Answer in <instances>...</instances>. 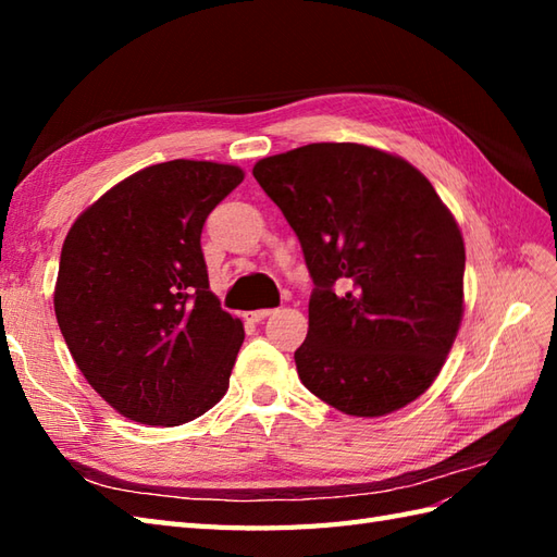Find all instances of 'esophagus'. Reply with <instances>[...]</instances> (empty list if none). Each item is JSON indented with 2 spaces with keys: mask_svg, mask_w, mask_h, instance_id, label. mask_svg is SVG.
<instances>
[{
  "mask_svg": "<svg viewBox=\"0 0 557 557\" xmlns=\"http://www.w3.org/2000/svg\"><path fill=\"white\" fill-rule=\"evenodd\" d=\"M275 311L272 309H258V311H251V313H246V321H253V323H258V321H265L268 315H272Z\"/></svg>",
  "mask_w": 557,
  "mask_h": 557,
  "instance_id": "obj_1",
  "label": "esophagus"
}]
</instances>
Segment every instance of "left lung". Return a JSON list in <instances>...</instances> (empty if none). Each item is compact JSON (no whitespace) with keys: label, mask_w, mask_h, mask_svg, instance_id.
Listing matches in <instances>:
<instances>
[{"label":"left lung","mask_w":557,"mask_h":557,"mask_svg":"<svg viewBox=\"0 0 557 557\" xmlns=\"http://www.w3.org/2000/svg\"><path fill=\"white\" fill-rule=\"evenodd\" d=\"M256 182L313 277L301 383L349 417H385L441 373L465 313V239L425 176L393 152L309 144Z\"/></svg>","instance_id":"1"}]
</instances>
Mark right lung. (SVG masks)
<instances>
[{
    "label": "right lung",
    "instance_id": "add662e5",
    "mask_svg": "<svg viewBox=\"0 0 557 557\" xmlns=\"http://www.w3.org/2000/svg\"><path fill=\"white\" fill-rule=\"evenodd\" d=\"M242 182L234 164H150L71 224L57 323L90 387L126 419L182 425L227 393L244 325L210 292L200 232Z\"/></svg>",
    "mask_w": 557,
    "mask_h": 557
}]
</instances>
